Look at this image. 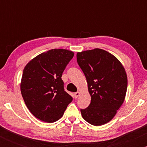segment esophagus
<instances>
[{
    "mask_svg": "<svg viewBox=\"0 0 147 147\" xmlns=\"http://www.w3.org/2000/svg\"><path fill=\"white\" fill-rule=\"evenodd\" d=\"M79 95H80V92H75V98H77V97H79Z\"/></svg>",
    "mask_w": 147,
    "mask_h": 147,
    "instance_id": "1",
    "label": "esophagus"
}]
</instances>
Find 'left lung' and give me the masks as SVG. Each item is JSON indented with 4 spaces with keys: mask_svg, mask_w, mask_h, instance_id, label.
Segmentation results:
<instances>
[{
    "mask_svg": "<svg viewBox=\"0 0 147 147\" xmlns=\"http://www.w3.org/2000/svg\"><path fill=\"white\" fill-rule=\"evenodd\" d=\"M77 61L91 97L88 107L81 109L82 117L92 125L105 124L115 117L125 99V69L114 55L99 48L77 52Z\"/></svg>",
    "mask_w": 147,
    "mask_h": 147,
    "instance_id": "8db88e82",
    "label": "left lung"
}]
</instances>
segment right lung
Returning <instances> with one entry per match:
<instances>
[{"mask_svg": "<svg viewBox=\"0 0 147 147\" xmlns=\"http://www.w3.org/2000/svg\"><path fill=\"white\" fill-rule=\"evenodd\" d=\"M74 56L65 49H52L32 59L25 66L21 92L27 107L43 122L59 120L72 101L64 90L61 76Z\"/></svg>", "mask_w": 147, "mask_h": 147, "instance_id": "1", "label": "right lung"}]
</instances>
